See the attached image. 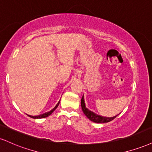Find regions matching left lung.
<instances>
[{
	"label": "left lung",
	"mask_w": 152,
	"mask_h": 152,
	"mask_svg": "<svg viewBox=\"0 0 152 152\" xmlns=\"http://www.w3.org/2000/svg\"><path fill=\"white\" fill-rule=\"evenodd\" d=\"M81 107H82V110L85 115L91 121L96 122V123H106V122H108L112 121L113 120H114L115 118H116L117 116H114L112 117V118H106V117H103V116H100L96 114L92 111L89 110L87 107H86V104H85V101H84V96H82L81 98Z\"/></svg>",
	"instance_id": "1"
}]
</instances>
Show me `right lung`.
Returning <instances> with one entry per match:
<instances>
[{
	"instance_id": "1",
	"label": "right lung",
	"mask_w": 152,
	"mask_h": 152,
	"mask_svg": "<svg viewBox=\"0 0 152 152\" xmlns=\"http://www.w3.org/2000/svg\"><path fill=\"white\" fill-rule=\"evenodd\" d=\"M59 103H60V100H59V101L58 102V103L56 104V105L55 106V107H54V108H53L52 110H50V111H49V112L44 113V114L39 115H37V116H32V115H28L29 117H30V118H34V119H40V118H47V117H48L49 115H50L52 114V113L53 112H54V111L55 110H56V108H57V107L58 106V104H59Z\"/></svg>"
}]
</instances>
